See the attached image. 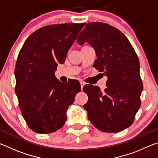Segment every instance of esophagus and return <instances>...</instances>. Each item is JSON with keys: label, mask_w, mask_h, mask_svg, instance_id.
Masks as SVG:
<instances>
[{"label": "esophagus", "mask_w": 158, "mask_h": 158, "mask_svg": "<svg viewBox=\"0 0 158 158\" xmlns=\"http://www.w3.org/2000/svg\"><path fill=\"white\" fill-rule=\"evenodd\" d=\"M80 84H81V89H83V87H84V85H85V82H84V81H81V82H80Z\"/></svg>", "instance_id": "1"}]
</instances>
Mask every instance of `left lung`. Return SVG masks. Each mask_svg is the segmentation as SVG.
Wrapping results in <instances>:
<instances>
[{
	"instance_id": "8db88e82",
	"label": "left lung",
	"mask_w": 158,
	"mask_h": 158,
	"mask_svg": "<svg viewBox=\"0 0 158 158\" xmlns=\"http://www.w3.org/2000/svg\"><path fill=\"white\" fill-rule=\"evenodd\" d=\"M77 42H87L94 49L97 59L93 67L108 78L104 93L93 85L83 89L89 97L84 105L88 118L105 132L129 127L140 108L143 90L139 61L132 44L119 30L100 22L87 23Z\"/></svg>"
}]
</instances>
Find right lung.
<instances>
[{
	"instance_id": "right-lung-1",
	"label": "right lung",
	"mask_w": 158,
	"mask_h": 158,
	"mask_svg": "<svg viewBox=\"0 0 158 158\" xmlns=\"http://www.w3.org/2000/svg\"><path fill=\"white\" fill-rule=\"evenodd\" d=\"M85 23L44 26L29 36L19 53L15 75L19 106L29 128L49 134L62 127L66 111L81 90L79 83L64 84L56 78L58 64L67 53Z\"/></svg>"
}]
</instances>
